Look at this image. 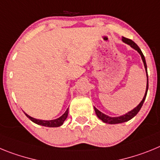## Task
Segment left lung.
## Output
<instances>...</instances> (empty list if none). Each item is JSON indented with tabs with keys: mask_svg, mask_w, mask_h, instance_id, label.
Here are the masks:
<instances>
[{
	"mask_svg": "<svg viewBox=\"0 0 160 160\" xmlns=\"http://www.w3.org/2000/svg\"><path fill=\"white\" fill-rule=\"evenodd\" d=\"M122 42L127 43L128 45L131 46L133 49H135V50L138 52V53L141 55V58H142V60L143 62V65H144V67H145V70H146V73H147V78H148V82H147V89H146V92H145V95H144L143 98L142 100L141 101V102L135 108H134L132 111H129L128 113L125 114L124 115H122V116H119V117H110L107 114H103L102 113L101 111H99L98 110L97 108L94 107V111H95L96 114H97V116L98 117L99 119H101L103 122H106V123H109V124H117V123H122V122H128L129 121L130 119H131L132 118L136 115L138 114V112L140 111L141 107H142V104H143L144 101H145V98H146V96L147 94H148V71H147V63H146V60H145V58H144V55L142 54V51H141V49H139L138 46H137L135 42H133L132 40L131 39H128V38H126L122 37Z\"/></svg>",
	"mask_w": 160,
	"mask_h": 160,
	"instance_id": "1",
	"label": "left lung"
}]
</instances>
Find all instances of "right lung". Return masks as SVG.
<instances>
[{
  "label": "right lung",
  "mask_w": 160,
  "mask_h": 160,
  "mask_svg": "<svg viewBox=\"0 0 160 160\" xmlns=\"http://www.w3.org/2000/svg\"><path fill=\"white\" fill-rule=\"evenodd\" d=\"M68 109L66 110V112H65L62 116L59 117L58 118H56V119H53V120L37 119V118H32V117L29 116V115H28V114H25H25L31 120V121H32V122H33L36 124H38V125L44 126V127H48V128H58V127H60V126L62 125L64 121L66 119V118H67L68 111H69Z\"/></svg>",
  "instance_id": "right-lung-1"
}]
</instances>
